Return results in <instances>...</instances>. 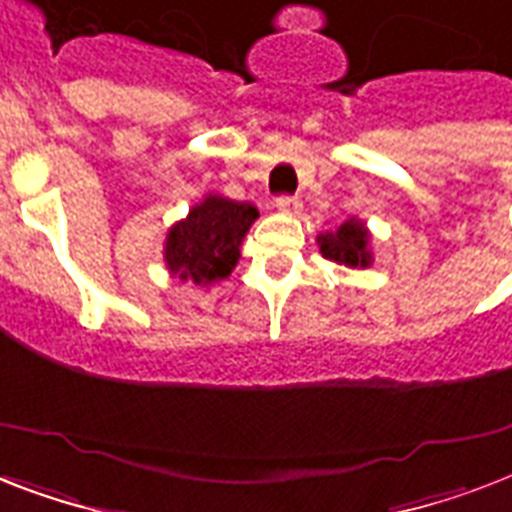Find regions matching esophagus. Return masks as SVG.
Returning a JSON list of instances; mask_svg holds the SVG:
<instances>
[{
    "instance_id": "34e87169",
    "label": "esophagus",
    "mask_w": 512,
    "mask_h": 512,
    "mask_svg": "<svg viewBox=\"0 0 512 512\" xmlns=\"http://www.w3.org/2000/svg\"><path fill=\"white\" fill-rule=\"evenodd\" d=\"M276 207L281 210V213L286 215H297L299 207H302V202H299L297 197H289V194H284V197L276 199Z\"/></svg>"
}]
</instances>
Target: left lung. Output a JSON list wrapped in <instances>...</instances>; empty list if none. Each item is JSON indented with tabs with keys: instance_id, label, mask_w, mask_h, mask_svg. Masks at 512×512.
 Masks as SVG:
<instances>
[{
	"instance_id": "1",
	"label": "left lung",
	"mask_w": 512,
	"mask_h": 512,
	"mask_svg": "<svg viewBox=\"0 0 512 512\" xmlns=\"http://www.w3.org/2000/svg\"><path fill=\"white\" fill-rule=\"evenodd\" d=\"M321 252L326 260H334L347 268H368L371 265V234L365 228L363 220L350 218L344 220L336 231H326L318 236Z\"/></svg>"
}]
</instances>
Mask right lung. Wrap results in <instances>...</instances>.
<instances>
[{"label": "right lung", "mask_w": 512, "mask_h": 512, "mask_svg": "<svg viewBox=\"0 0 512 512\" xmlns=\"http://www.w3.org/2000/svg\"><path fill=\"white\" fill-rule=\"evenodd\" d=\"M257 215V207L249 202L207 194L168 231L165 265L176 278L197 286L228 278Z\"/></svg>", "instance_id": "add662e5"}]
</instances>
